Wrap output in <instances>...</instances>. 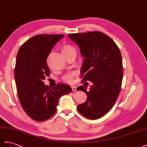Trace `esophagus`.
I'll return each mask as SVG.
<instances>
[{
    "instance_id": "34e87169",
    "label": "esophagus",
    "mask_w": 147,
    "mask_h": 147,
    "mask_svg": "<svg viewBox=\"0 0 147 147\" xmlns=\"http://www.w3.org/2000/svg\"><path fill=\"white\" fill-rule=\"evenodd\" d=\"M71 88H72L73 91H76V87L75 86H72V87H71Z\"/></svg>"
}]
</instances>
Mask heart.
I'll return each mask as SVG.
<instances>
[{
  "label": "heart",
  "instance_id": "obj_1",
  "mask_svg": "<svg viewBox=\"0 0 147 147\" xmlns=\"http://www.w3.org/2000/svg\"><path fill=\"white\" fill-rule=\"evenodd\" d=\"M61 52L65 56H66V55H69V54L76 52V51H75L74 48L73 47H72L71 45H65L62 47ZM73 74H68L64 76L63 79L65 80V81H66L67 82H71L73 81Z\"/></svg>",
  "mask_w": 147,
  "mask_h": 147
}]
</instances>
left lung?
<instances>
[{
    "instance_id": "obj_1",
    "label": "left lung",
    "mask_w": 147,
    "mask_h": 147,
    "mask_svg": "<svg viewBox=\"0 0 147 147\" xmlns=\"http://www.w3.org/2000/svg\"><path fill=\"white\" fill-rule=\"evenodd\" d=\"M68 36L79 46L84 58L81 71L84 75L82 81L93 84L89 92L86 86L77 88L88 97L77 109L88 119H98L111 110L120 93L123 77L121 52L111 38L101 32L76 33Z\"/></svg>"
}]
</instances>
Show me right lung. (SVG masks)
<instances>
[{
  "label": "right lung",
  "instance_id": "add662e5",
  "mask_svg": "<svg viewBox=\"0 0 147 147\" xmlns=\"http://www.w3.org/2000/svg\"><path fill=\"white\" fill-rule=\"evenodd\" d=\"M62 34H39L21 46L15 68V79L18 98L24 111L31 118L44 121L55 114L58 100L72 92L71 87L58 84L52 88L43 80L49 76L47 58Z\"/></svg>",
  "mask_w": 147,
  "mask_h": 147
}]
</instances>
